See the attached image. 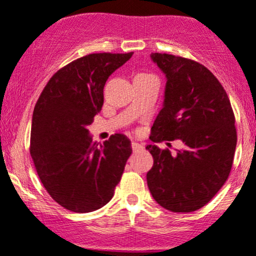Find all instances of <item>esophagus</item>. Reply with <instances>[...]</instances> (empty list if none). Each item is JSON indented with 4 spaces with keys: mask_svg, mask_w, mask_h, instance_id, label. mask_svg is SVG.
Masks as SVG:
<instances>
[{
    "mask_svg": "<svg viewBox=\"0 0 256 256\" xmlns=\"http://www.w3.org/2000/svg\"><path fill=\"white\" fill-rule=\"evenodd\" d=\"M132 149H133V152L142 150V149H143V146L139 143H136V142H132Z\"/></svg>",
    "mask_w": 256,
    "mask_h": 256,
    "instance_id": "34e87169",
    "label": "esophagus"
}]
</instances>
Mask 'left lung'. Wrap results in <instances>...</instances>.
<instances>
[{
	"mask_svg": "<svg viewBox=\"0 0 256 256\" xmlns=\"http://www.w3.org/2000/svg\"><path fill=\"white\" fill-rule=\"evenodd\" d=\"M150 58L166 78L150 140L180 139L184 146L172 154L146 146L154 160L146 184L164 209L189 213L210 202L229 176L236 148L234 113L222 86L203 64L166 53Z\"/></svg>",
	"mask_w": 256,
	"mask_h": 256,
	"instance_id": "8db88e82",
	"label": "left lung"
}]
</instances>
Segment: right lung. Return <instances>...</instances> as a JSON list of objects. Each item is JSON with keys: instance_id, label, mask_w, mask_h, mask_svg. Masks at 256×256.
<instances>
[{"instance_id": "1", "label": "right lung", "mask_w": 256, "mask_h": 256, "mask_svg": "<svg viewBox=\"0 0 256 256\" xmlns=\"http://www.w3.org/2000/svg\"><path fill=\"white\" fill-rule=\"evenodd\" d=\"M130 53H92L52 76L32 116L31 156L53 200L74 213L104 206L114 194L132 154L124 134L103 146L93 142L88 126L100 112L108 77Z\"/></svg>"}]
</instances>
